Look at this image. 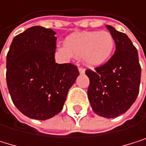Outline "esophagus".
<instances>
[{
	"label": "esophagus",
	"mask_w": 146,
	"mask_h": 146,
	"mask_svg": "<svg viewBox=\"0 0 146 146\" xmlns=\"http://www.w3.org/2000/svg\"><path fill=\"white\" fill-rule=\"evenodd\" d=\"M78 71H79V73L81 74V75H83V74L85 73V70L83 69V68H79V69H78Z\"/></svg>",
	"instance_id": "34e87169"
}]
</instances>
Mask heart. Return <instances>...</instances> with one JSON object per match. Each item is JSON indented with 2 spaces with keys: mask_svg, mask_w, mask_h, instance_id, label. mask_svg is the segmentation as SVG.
<instances>
[{
  "mask_svg": "<svg viewBox=\"0 0 146 146\" xmlns=\"http://www.w3.org/2000/svg\"><path fill=\"white\" fill-rule=\"evenodd\" d=\"M64 44L58 49L66 58L81 57L87 67L97 68L111 57L115 40L108 31H83L69 35Z\"/></svg>",
  "mask_w": 146,
  "mask_h": 146,
  "instance_id": "1",
  "label": "heart"
}]
</instances>
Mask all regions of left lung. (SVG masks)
Here are the masks:
<instances>
[{"label":"left lung","mask_w":146,"mask_h":146,"mask_svg":"<svg viewBox=\"0 0 146 146\" xmlns=\"http://www.w3.org/2000/svg\"><path fill=\"white\" fill-rule=\"evenodd\" d=\"M116 43V51L104 65L86 70L90 79L88 98L93 111L106 118L125 113L139 91L141 67L137 50L128 36L106 25Z\"/></svg>","instance_id":"left-lung-1"}]
</instances>
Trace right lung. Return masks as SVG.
I'll list each match as a JSON object with an SVG mask.
<instances>
[{"label":"right lung","mask_w":146,"mask_h":146,"mask_svg":"<svg viewBox=\"0 0 146 146\" xmlns=\"http://www.w3.org/2000/svg\"><path fill=\"white\" fill-rule=\"evenodd\" d=\"M56 32L34 26L13 39L7 55V84L15 107L29 118L46 120L62 110L79 76L70 63L55 60Z\"/></svg>","instance_id":"obj_1"}]
</instances>
